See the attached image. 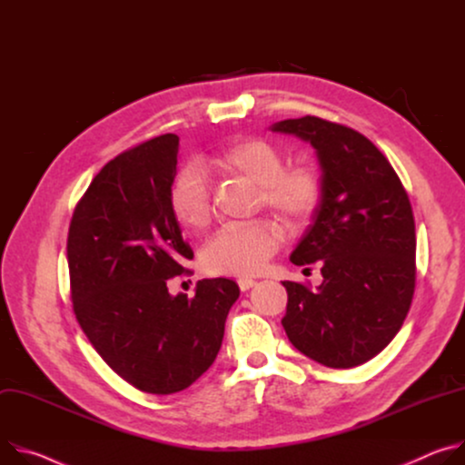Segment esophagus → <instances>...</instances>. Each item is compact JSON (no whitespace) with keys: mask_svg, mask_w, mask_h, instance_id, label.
Listing matches in <instances>:
<instances>
[{"mask_svg":"<svg viewBox=\"0 0 465 465\" xmlns=\"http://www.w3.org/2000/svg\"><path fill=\"white\" fill-rule=\"evenodd\" d=\"M254 284H256V281H252V279H247V277H242V279H238V286H240V290H242V292H247V290H251Z\"/></svg>","mask_w":465,"mask_h":465,"instance_id":"esophagus-1","label":"esophagus"}]
</instances>
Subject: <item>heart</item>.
<instances>
[{"label":"heart","mask_w":465,"mask_h":465,"mask_svg":"<svg viewBox=\"0 0 465 465\" xmlns=\"http://www.w3.org/2000/svg\"><path fill=\"white\" fill-rule=\"evenodd\" d=\"M223 175L242 177L259 186L264 206L297 223L314 211L322 181L312 166L284 168L282 153L268 140L240 138L211 161ZM170 204L179 223L201 231L211 222V193L197 166H186L172 184ZM281 229L272 222L220 229L201 251L203 268L216 275H249L264 268L279 249Z\"/></svg>","instance_id":"b5f03b06"}]
</instances>
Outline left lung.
Segmentation results:
<instances>
[{
    "instance_id": "obj_1",
    "label": "left lung",
    "mask_w": 465,
    "mask_h": 465,
    "mask_svg": "<svg viewBox=\"0 0 465 465\" xmlns=\"http://www.w3.org/2000/svg\"><path fill=\"white\" fill-rule=\"evenodd\" d=\"M273 133L316 149L322 195L312 223L290 254L322 261L316 290L292 281L282 327L316 362L347 370L377 356L399 332L416 288V223L384 154L364 134L316 116L282 120Z\"/></svg>"
}]
</instances>
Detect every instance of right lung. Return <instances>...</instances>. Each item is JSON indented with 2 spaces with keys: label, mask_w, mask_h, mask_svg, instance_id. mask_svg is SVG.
<instances>
[{
  "label": "right lung",
  "mask_w": 465,
  "mask_h": 465,
  "mask_svg": "<svg viewBox=\"0 0 465 465\" xmlns=\"http://www.w3.org/2000/svg\"><path fill=\"white\" fill-rule=\"evenodd\" d=\"M177 159V134L118 154L92 179L68 232L83 332L124 381L154 395L188 388L214 364L240 297L223 277L197 281L192 299L168 292L193 259L170 204Z\"/></svg>",
  "instance_id": "right-lung-1"
}]
</instances>
